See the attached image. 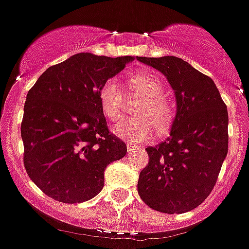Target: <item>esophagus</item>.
I'll return each instance as SVG.
<instances>
[{"label":"esophagus","instance_id":"34e87169","mask_svg":"<svg viewBox=\"0 0 249 249\" xmlns=\"http://www.w3.org/2000/svg\"><path fill=\"white\" fill-rule=\"evenodd\" d=\"M135 149H138V147H137V146H134V145H132V144H127V151H128V152L134 151Z\"/></svg>","mask_w":249,"mask_h":249}]
</instances>
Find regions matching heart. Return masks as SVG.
Listing matches in <instances>:
<instances>
[{
    "label": "heart",
    "instance_id": "heart-1",
    "mask_svg": "<svg viewBox=\"0 0 249 249\" xmlns=\"http://www.w3.org/2000/svg\"><path fill=\"white\" fill-rule=\"evenodd\" d=\"M130 87L142 98L137 109V117L124 119L112 127L116 137L129 142H142L150 139L155 133V125L163 132L172 124L173 105L162 97L163 87L159 78L145 72L130 75ZM124 95L116 78H109L99 89V103L105 116L119 120L124 112Z\"/></svg>",
    "mask_w": 249,
    "mask_h": 249
}]
</instances>
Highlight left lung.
I'll use <instances>...</instances> for the list:
<instances>
[{"label":"left lung","mask_w":249,"mask_h":249,"mask_svg":"<svg viewBox=\"0 0 249 249\" xmlns=\"http://www.w3.org/2000/svg\"><path fill=\"white\" fill-rule=\"evenodd\" d=\"M137 60L166 76L177 105L169 137L146 147L149 163L139 174L138 194L155 211L185 213L215 185L228 155V109L213 80L188 61L173 55Z\"/></svg>","instance_id":"obj_1"}]
</instances>
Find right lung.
<instances>
[{
  "label": "right lung",
  "instance_id": "obj_1",
  "mask_svg": "<svg viewBox=\"0 0 249 249\" xmlns=\"http://www.w3.org/2000/svg\"><path fill=\"white\" fill-rule=\"evenodd\" d=\"M133 60L77 53L47 69L29 90L24 166L47 196L63 203L90 200L104 186L107 164L127 154L124 142L109 133L99 89Z\"/></svg>",
  "mask_w": 249,
  "mask_h": 249
}]
</instances>
